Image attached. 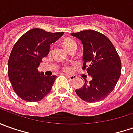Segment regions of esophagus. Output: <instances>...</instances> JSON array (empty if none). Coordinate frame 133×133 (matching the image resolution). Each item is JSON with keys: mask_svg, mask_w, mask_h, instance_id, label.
I'll return each mask as SVG.
<instances>
[{"mask_svg": "<svg viewBox=\"0 0 133 133\" xmlns=\"http://www.w3.org/2000/svg\"><path fill=\"white\" fill-rule=\"evenodd\" d=\"M67 78H69L70 81H73V80L76 79V76H75V75H67Z\"/></svg>", "mask_w": 133, "mask_h": 133, "instance_id": "1", "label": "esophagus"}]
</instances>
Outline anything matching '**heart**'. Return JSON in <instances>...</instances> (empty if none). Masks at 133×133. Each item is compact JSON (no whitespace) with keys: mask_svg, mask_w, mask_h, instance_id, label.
Listing matches in <instances>:
<instances>
[{"mask_svg":"<svg viewBox=\"0 0 133 133\" xmlns=\"http://www.w3.org/2000/svg\"><path fill=\"white\" fill-rule=\"evenodd\" d=\"M64 46L65 49L68 51L70 49L72 48H77V44L74 41H72V40H66V41H64ZM69 68L68 67H66L65 68V70H68Z\"/></svg>","mask_w":133,"mask_h":133,"instance_id":"obj_1","label":"heart"}]
</instances>
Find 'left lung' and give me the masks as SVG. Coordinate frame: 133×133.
Returning a JSON list of instances; mask_svg holds the SVG:
<instances>
[{
    "mask_svg": "<svg viewBox=\"0 0 133 133\" xmlns=\"http://www.w3.org/2000/svg\"><path fill=\"white\" fill-rule=\"evenodd\" d=\"M71 35L83 44V69L87 66V73L92 80L75 89L78 96L87 102L104 100L114 89L119 79L121 62L119 55L110 39L95 30H84Z\"/></svg>",
    "mask_w": 133,
    "mask_h": 133,
    "instance_id": "1",
    "label": "left lung"
}]
</instances>
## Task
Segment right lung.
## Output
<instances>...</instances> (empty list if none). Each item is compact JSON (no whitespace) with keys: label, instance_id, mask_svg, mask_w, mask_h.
<instances>
[{"label":"right lung","instance_id":"add662e5","mask_svg":"<svg viewBox=\"0 0 133 133\" xmlns=\"http://www.w3.org/2000/svg\"><path fill=\"white\" fill-rule=\"evenodd\" d=\"M64 34L32 29L15 43L8 61V75L14 91L21 99L38 101L50 92L57 76H46L38 67L42 58L48 55L50 44Z\"/></svg>","mask_w":133,"mask_h":133}]
</instances>
